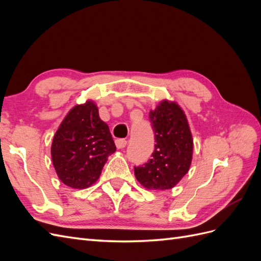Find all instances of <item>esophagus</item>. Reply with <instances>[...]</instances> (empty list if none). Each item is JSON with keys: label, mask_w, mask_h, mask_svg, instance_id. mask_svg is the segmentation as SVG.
<instances>
[{"label": "esophagus", "mask_w": 261, "mask_h": 261, "mask_svg": "<svg viewBox=\"0 0 261 261\" xmlns=\"http://www.w3.org/2000/svg\"><path fill=\"white\" fill-rule=\"evenodd\" d=\"M127 145V140L125 139H116L115 140V146L117 149H123Z\"/></svg>", "instance_id": "obj_1"}]
</instances>
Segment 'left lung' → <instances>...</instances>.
I'll list each match as a JSON object with an SVG mask.
<instances>
[{"instance_id":"left-lung-1","label":"left lung","mask_w":261,"mask_h":261,"mask_svg":"<svg viewBox=\"0 0 261 261\" xmlns=\"http://www.w3.org/2000/svg\"><path fill=\"white\" fill-rule=\"evenodd\" d=\"M154 132L152 158L135 167V176L147 189H171L191 168L194 141L187 117L174 101L163 100L149 113Z\"/></svg>"}]
</instances>
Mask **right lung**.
<instances>
[{
  "label": "right lung",
  "instance_id": "add662e5",
  "mask_svg": "<svg viewBox=\"0 0 261 261\" xmlns=\"http://www.w3.org/2000/svg\"><path fill=\"white\" fill-rule=\"evenodd\" d=\"M116 147L107 123L93 101L69 110L55 133L51 156L55 172L65 185L88 188L98 180L108 156Z\"/></svg>",
  "mask_w": 261,
  "mask_h": 261
}]
</instances>
